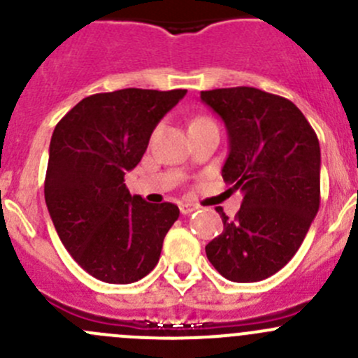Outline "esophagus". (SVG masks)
<instances>
[{
	"instance_id": "esophagus-1",
	"label": "esophagus",
	"mask_w": 358,
	"mask_h": 358,
	"mask_svg": "<svg viewBox=\"0 0 358 358\" xmlns=\"http://www.w3.org/2000/svg\"><path fill=\"white\" fill-rule=\"evenodd\" d=\"M178 208H180V211H182V215H190L192 211H196L197 206L190 204V202H180Z\"/></svg>"
}]
</instances>
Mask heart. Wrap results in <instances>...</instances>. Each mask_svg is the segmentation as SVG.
I'll use <instances>...</instances> for the list:
<instances>
[{
  "mask_svg": "<svg viewBox=\"0 0 358 358\" xmlns=\"http://www.w3.org/2000/svg\"><path fill=\"white\" fill-rule=\"evenodd\" d=\"M202 121H208V117H197V119H194L192 122H202Z\"/></svg>",
  "mask_w": 358,
  "mask_h": 358,
  "instance_id": "b5f03b06",
  "label": "heart"
}]
</instances>
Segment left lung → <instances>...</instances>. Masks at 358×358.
<instances>
[{"mask_svg": "<svg viewBox=\"0 0 358 358\" xmlns=\"http://www.w3.org/2000/svg\"><path fill=\"white\" fill-rule=\"evenodd\" d=\"M201 99L229 131L223 180L244 192L234 220L216 208L223 232L206 256L225 279L258 282L286 266L319 211V138L284 96L237 86L201 92Z\"/></svg>", "mask_w": 358, "mask_h": 358, "instance_id": "8db88e82", "label": "left lung"}]
</instances>
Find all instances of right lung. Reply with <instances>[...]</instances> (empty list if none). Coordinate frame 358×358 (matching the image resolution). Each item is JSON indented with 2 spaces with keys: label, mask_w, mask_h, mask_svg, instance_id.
<instances>
[{
  "label": "right lung",
  "mask_w": 358,
  "mask_h": 358,
  "mask_svg": "<svg viewBox=\"0 0 358 358\" xmlns=\"http://www.w3.org/2000/svg\"><path fill=\"white\" fill-rule=\"evenodd\" d=\"M187 90L126 88L83 99L55 126L45 201L60 241L83 270L129 284L157 265L178 206L150 204L126 189L124 175Z\"/></svg>",
  "instance_id": "right-lung-1"
}]
</instances>
